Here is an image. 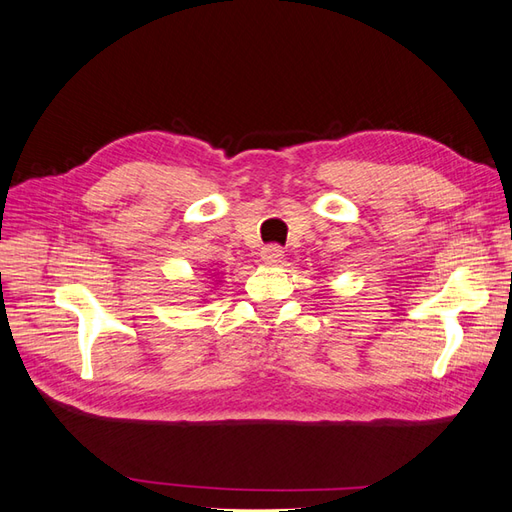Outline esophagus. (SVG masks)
<instances>
[{
	"label": "esophagus",
	"mask_w": 512,
	"mask_h": 512,
	"mask_svg": "<svg viewBox=\"0 0 512 512\" xmlns=\"http://www.w3.org/2000/svg\"><path fill=\"white\" fill-rule=\"evenodd\" d=\"M261 261H264L266 266H279L283 261V251L275 244L261 248Z\"/></svg>",
	"instance_id": "obj_1"
}]
</instances>
